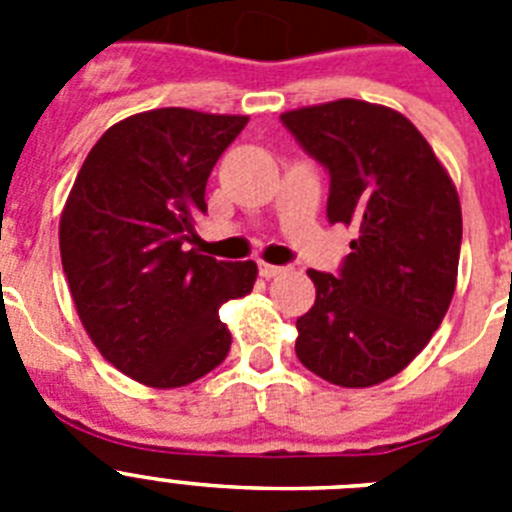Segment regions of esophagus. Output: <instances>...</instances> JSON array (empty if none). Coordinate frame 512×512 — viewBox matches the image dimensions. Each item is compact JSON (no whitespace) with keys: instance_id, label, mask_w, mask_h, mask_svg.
Returning <instances> with one entry per match:
<instances>
[{"instance_id":"esophagus-1","label":"esophagus","mask_w":512,"mask_h":512,"mask_svg":"<svg viewBox=\"0 0 512 512\" xmlns=\"http://www.w3.org/2000/svg\"><path fill=\"white\" fill-rule=\"evenodd\" d=\"M287 271V266H277V264H266V261H259V274L264 279H274L279 277V274H284Z\"/></svg>"}]
</instances>
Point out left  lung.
Masks as SVG:
<instances>
[{
  "label": "left lung",
  "mask_w": 512,
  "mask_h": 512,
  "mask_svg": "<svg viewBox=\"0 0 512 512\" xmlns=\"http://www.w3.org/2000/svg\"><path fill=\"white\" fill-rule=\"evenodd\" d=\"M328 169V220L354 225L336 277L310 269L315 305L297 318V359L338 387H372L431 341L456 289L461 205L449 171L400 112L361 99L284 112Z\"/></svg>",
  "instance_id": "left-lung-1"
}]
</instances>
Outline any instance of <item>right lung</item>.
Masks as SVG:
<instances>
[{"instance_id": "obj_1", "label": "right lung", "mask_w": 512, "mask_h": 512, "mask_svg": "<svg viewBox=\"0 0 512 512\" xmlns=\"http://www.w3.org/2000/svg\"><path fill=\"white\" fill-rule=\"evenodd\" d=\"M246 122L184 107L125 117L94 143L61 212V264L81 325L146 387L197 382L230 351L220 305L246 297L259 269L187 243L207 212L212 166Z\"/></svg>"}]
</instances>
